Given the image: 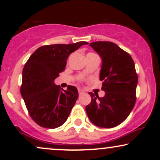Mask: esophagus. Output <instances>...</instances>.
Returning a JSON list of instances; mask_svg holds the SVG:
<instances>
[{
    "instance_id": "1",
    "label": "esophagus",
    "mask_w": 160,
    "mask_h": 160,
    "mask_svg": "<svg viewBox=\"0 0 160 160\" xmlns=\"http://www.w3.org/2000/svg\"><path fill=\"white\" fill-rule=\"evenodd\" d=\"M78 92H79V95H82L83 94H85V92L83 90H82V89H78Z\"/></svg>"
}]
</instances>
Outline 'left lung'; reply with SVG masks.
Here are the masks:
<instances>
[{"label": "left lung", "mask_w": 160, "mask_h": 160, "mask_svg": "<svg viewBox=\"0 0 160 160\" xmlns=\"http://www.w3.org/2000/svg\"><path fill=\"white\" fill-rule=\"evenodd\" d=\"M102 60L100 71L102 98L89 92L91 102L86 107L90 121L101 128H113L122 123L136 102L138 75L131 56L115 43L97 41L89 43Z\"/></svg>", "instance_id": "8db88e82"}]
</instances>
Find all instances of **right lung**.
Segmentation results:
<instances>
[{
    "label": "right lung",
    "instance_id": "obj_1",
    "mask_svg": "<svg viewBox=\"0 0 160 160\" xmlns=\"http://www.w3.org/2000/svg\"><path fill=\"white\" fill-rule=\"evenodd\" d=\"M88 43L43 46L25 63L20 91L29 115L39 126L56 128L67 120L78 98V89L68 86L64 90L54 80L65 70L70 54Z\"/></svg>",
    "mask_w": 160,
    "mask_h": 160
}]
</instances>
